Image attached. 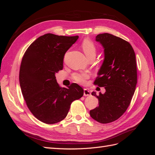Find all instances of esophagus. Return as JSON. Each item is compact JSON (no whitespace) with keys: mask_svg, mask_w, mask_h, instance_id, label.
I'll return each instance as SVG.
<instances>
[{"mask_svg":"<svg viewBox=\"0 0 155 155\" xmlns=\"http://www.w3.org/2000/svg\"><path fill=\"white\" fill-rule=\"evenodd\" d=\"M91 94V93L90 91L87 90V89H86V88L84 89V96H90Z\"/></svg>","mask_w":155,"mask_h":155,"instance_id":"34e87169","label":"esophagus"}]
</instances>
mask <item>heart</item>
I'll return each mask as SVG.
<instances>
[{
	"mask_svg": "<svg viewBox=\"0 0 155 155\" xmlns=\"http://www.w3.org/2000/svg\"><path fill=\"white\" fill-rule=\"evenodd\" d=\"M81 47L88 59L91 58H95L97 53V48L95 44L92 41L88 39L85 40L83 42ZM88 78L89 75L87 73H74L72 75V79L79 84H85Z\"/></svg>",
	"mask_w": 155,
	"mask_h": 155,
	"instance_id": "b5f03b06",
	"label": "heart"
}]
</instances>
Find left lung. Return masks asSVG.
I'll list each match as a JSON object with an SVG mask.
<instances>
[{"label":"left lung","instance_id":"8db88e82","mask_svg":"<svg viewBox=\"0 0 155 155\" xmlns=\"http://www.w3.org/2000/svg\"><path fill=\"white\" fill-rule=\"evenodd\" d=\"M104 48L105 59L94 84L105 87L106 92L97 96L98 105L90 111L92 118L101 124L118 120L129 106L137 83L134 51L129 42L110 34L96 37Z\"/></svg>","mask_w":155,"mask_h":155}]
</instances>
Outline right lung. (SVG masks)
Masks as SVG:
<instances>
[{
    "instance_id": "obj_1",
    "label": "right lung",
    "mask_w": 155,
    "mask_h": 155,
    "mask_svg": "<svg viewBox=\"0 0 155 155\" xmlns=\"http://www.w3.org/2000/svg\"><path fill=\"white\" fill-rule=\"evenodd\" d=\"M78 37L45 34L33 42L22 57L19 72L22 94L32 114L45 124L64 119L72 101L83 96V89L78 84L62 88L55 78L63 70L65 53Z\"/></svg>"
}]
</instances>
